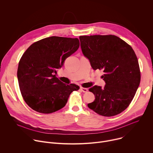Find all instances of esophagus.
Listing matches in <instances>:
<instances>
[{"instance_id": "obj_1", "label": "esophagus", "mask_w": 153, "mask_h": 153, "mask_svg": "<svg viewBox=\"0 0 153 153\" xmlns=\"http://www.w3.org/2000/svg\"><path fill=\"white\" fill-rule=\"evenodd\" d=\"M80 90H81L82 92H83V93H86L87 91H88V89L85 88H83V87H81V88H80Z\"/></svg>"}]
</instances>
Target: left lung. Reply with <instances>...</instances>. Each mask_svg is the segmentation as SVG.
I'll return each instance as SVG.
<instances>
[{
    "mask_svg": "<svg viewBox=\"0 0 153 153\" xmlns=\"http://www.w3.org/2000/svg\"><path fill=\"white\" fill-rule=\"evenodd\" d=\"M80 47L92 68L103 71L104 88L89 89L95 100L88 106L98 114L111 117L123 111L133 100L140 82V71L134 51L114 35L81 36Z\"/></svg>",
    "mask_w": 153,
    "mask_h": 153,
    "instance_id": "8db88e82",
    "label": "left lung"
}]
</instances>
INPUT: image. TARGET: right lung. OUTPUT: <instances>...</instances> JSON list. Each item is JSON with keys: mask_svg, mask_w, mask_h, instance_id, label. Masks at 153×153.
Returning <instances> with one entry per match:
<instances>
[{"mask_svg": "<svg viewBox=\"0 0 153 153\" xmlns=\"http://www.w3.org/2000/svg\"><path fill=\"white\" fill-rule=\"evenodd\" d=\"M80 45L77 38L51 36L33 43L20 59L19 88L26 103L43 114L56 112L66 105L70 94L79 86L66 85L57 77L65 60Z\"/></svg>", "mask_w": 153, "mask_h": 153, "instance_id": "obj_1", "label": "right lung"}]
</instances>
